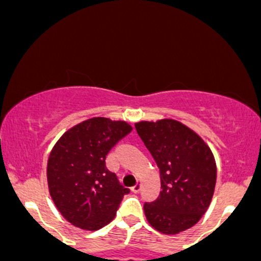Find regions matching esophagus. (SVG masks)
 Instances as JSON below:
<instances>
[{
  "label": "esophagus",
  "mask_w": 261,
  "mask_h": 261,
  "mask_svg": "<svg viewBox=\"0 0 261 261\" xmlns=\"http://www.w3.org/2000/svg\"><path fill=\"white\" fill-rule=\"evenodd\" d=\"M141 188H142V184L141 183H137L136 186L134 187H132V192L133 193H139V190H141Z\"/></svg>",
  "instance_id": "obj_1"
}]
</instances>
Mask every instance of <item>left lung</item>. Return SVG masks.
I'll list each match as a JSON object with an SVG mask.
<instances>
[{
	"instance_id": "obj_1",
	"label": "left lung",
	"mask_w": 261,
	"mask_h": 261,
	"mask_svg": "<svg viewBox=\"0 0 261 261\" xmlns=\"http://www.w3.org/2000/svg\"><path fill=\"white\" fill-rule=\"evenodd\" d=\"M134 125L161 172V194L144 204L148 223L167 235L192 228L208 210L217 183L209 145L175 119L141 120Z\"/></svg>"
}]
</instances>
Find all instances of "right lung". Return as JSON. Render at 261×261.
<instances>
[{"mask_svg": "<svg viewBox=\"0 0 261 261\" xmlns=\"http://www.w3.org/2000/svg\"><path fill=\"white\" fill-rule=\"evenodd\" d=\"M132 127L124 120L93 117L64 132L47 162L49 195L62 217L83 230H98L116 217L123 188L106 168V155Z\"/></svg>", "mask_w": 261, "mask_h": 261, "instance_id": "1", "label": "right lung"}]
</instances>
